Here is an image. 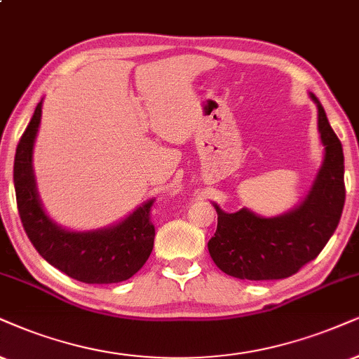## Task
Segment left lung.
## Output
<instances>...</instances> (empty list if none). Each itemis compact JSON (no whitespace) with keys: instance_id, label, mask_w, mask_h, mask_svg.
<instances>
[{"instance_id":"left-lung-1","label":"left lung","mask_w":359,"mask_h":359,"mask_svg":"<svg viewBox=\"0 0 359 359\" xmlns=\"http://www.w3.org/2000/svg\"><path fill=\"white\" fill-rule=\"evenodd\" d=\"M318 130L325 161L305 202L290 213L262 219L247 208L225 213L215 205L219 222L208 252L224 273L240 280H281L315 260L339 224L344 205V157L321 102Z\"/></svg>"}]
</instances>
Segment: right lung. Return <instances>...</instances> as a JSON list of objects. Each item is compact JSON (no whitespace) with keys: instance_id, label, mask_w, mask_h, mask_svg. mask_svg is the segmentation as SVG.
Here are the masks:
<instances>
[{"instance_id":"1","label":"right lung","mask_w":359,"mask_h":359,"mask_svg":"<svg viewBox=\"0 0 359 359\" xmlns=\"http://www.w3.org/2000/svg\"><path fill=\"white\" fill-rule=\"evenodd\" d=\"M41 121V102L16 147L13 180L18 213L25 232L41 257L62 273L83 283H117L142 269L154 247L156 229L149 201L122 224L97 232H67L48 219L34 187L31 154Z\"/></svg>"}]
</instances>
